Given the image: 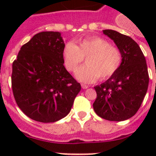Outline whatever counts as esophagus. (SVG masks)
Here are the masks:
<instances>
[{
	"label": "esophagus",
	"instance_id": "1",
	"mask_svg": "<svg viewBox=\"0 0 156 156\" xmlns=\"http://www.w3.org/2000/svg\"><path fill=\"white\" fill-rule=\"evenodd\" d=\"M82 88H83V89H87V88H88L89 87H88L87 85H86V84H82Z\"/></svg>",
	"mask_w": 156,
	"mask_h": 156
}]
</instances>
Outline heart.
I'll use <instances>...</instances> for the list:
<instances>
[{
	"label": "heart",
	"instance_id": "obj_1",
	"mask_svg": "<svg viewBox=\"0 0 156 156\" xmlns=\"http://www.w3.org/2000/svg\"><path fill=\"white\" fill-rule=\"evenodd\" d=\"M64 65L73 72L86 58V66L78 68L75 77L83 83H94L100 78L105 80L118 71L122 64V54L118 48L111 45L108 40L100 36L81 39L78 45L67 42L62 51Z\"/></svg>",
	"mask_w": 156,
	"mask_h": 156
}]
</instances>
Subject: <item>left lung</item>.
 <instances>
[{
	"label": "left lung",
	"instance_id": "8db88e82",
	"mask_svg": "<svg viewBox=\"0 0 156 156\" xmlns=\"http://www.w3.org/2000/svg\"><path fill=\"white\" fill-rule=\"evenodd\" d=\"M122 54V64L113 76L95 87L97 97L93 104L95 113L112 121H121L134 116L147 91L149 75L145 56L140 47L127 35L113 30H104Z\"/></svg>",
	"mask_w": 156,
	"mask_h": 156
}]
</instances>
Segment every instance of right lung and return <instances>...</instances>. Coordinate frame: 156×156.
<instances>
[{"label": "right lung", "instance_id": "right-lung-1", "mask_svg": "<svg viewBox=\"0 0 156 156\" xmlns=\"http://www.w3.org/2000/svg\"><path fill=\"white\" fill-rule=\"evenodd\" d=\"M61 33L43 31L22 46L13 62L12 89L28 117L50 123L67 116L81 90L64 66Z\"/></svg>", "mask_w": 156, "mask_h": 156}]
</instances>
